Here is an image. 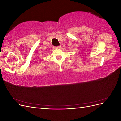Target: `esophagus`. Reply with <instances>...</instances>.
I'll return each instance as SVG.
<instances>
[{"label":"esophagus","instance_id":"1","mask_svg":"<svg viewBox=\"0 0 121 121\" xmlns=\"http://www.w3.org/2000/svg\"><path fill=\"white\" fill-rule=\"evenodd\" d=\"M55 48H61V45H60V46H58L55 47Z\"/></svg>","mask_w":121,"mask_h":121}]
</instances>
